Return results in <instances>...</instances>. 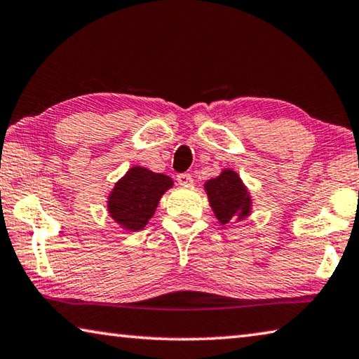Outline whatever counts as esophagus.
I'll use <instances>...</instances> for the list:
<instances>
[{
    "instance_id": "esophagus-1",
    "label": "esophagus",
    "mask_w": 359,
    "mask_h": 359,
    "mask_svg": "<svg viewBox=\"0 0 359 359\" xmlns=\"http://www.w3.org/2000/svg\"><path fill=\"white\" fill-rule=\"evenodd\" d=\"M177 182L180 185H191L193 184V177H191V174H188V172H182V174H179L177 175Z\"/></svg>"
}]
</instances>
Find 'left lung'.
Returning a JSON list of instances; mask_svg holds the SVG:
<instances>
[{"instance_id":"obj_1","label":"left lung","mask_w":359,"mask_h":359,"mask_svg":"<svg viewBox=\"0 0 359 359\" xmlns=\"http://www.w3.org/2000/svg\"><path fill=\"white\" fill-rule=\"evenodd\" d=\"M210 208L220 223L226 224L234 218H244L250 214L252 199L239 175L229 169L210 179L205 184Z\"/></svg>"}]
</instances>
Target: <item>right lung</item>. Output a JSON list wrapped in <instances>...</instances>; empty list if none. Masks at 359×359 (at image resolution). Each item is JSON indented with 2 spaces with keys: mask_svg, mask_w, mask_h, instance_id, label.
Here are the masks:
<instances>
[{
  "mask_svg": "<svg viewBox=\"0 0 359 359\" xmlns=\"http://www.w3.org/2000/svg\"><path fill=\"white\" fill-rule=\"evenodd\" d=\"M171 187L172 179L168 175L141 166L131 168L109 194V214L125 229H142L155 214L163 193Z\"/></svg>",
  "mask_w": 359,
  "mask_h": 359,
  "instance_id": "obj_1",
  "label": "right lung"
}]
</instances>
